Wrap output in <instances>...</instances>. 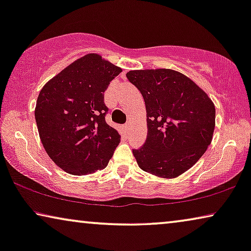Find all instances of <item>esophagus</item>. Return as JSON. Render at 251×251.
I'll return each instance as SVG.
<instances>
[{"mask_svg":"<svg viewBox=\"0 0 251 251\" xmlns=\"http://www.w3.org/2000/svg\"><path fill=\"white\" fill-rule=\"evenodd\" d=\"M125 129L126 130V131H129V129H130V122L126 123V125H125Z\"/></svg>","mask_w":251,"mask_h":251,"instance_id":"1","label":"esophagus"}]
</instances>
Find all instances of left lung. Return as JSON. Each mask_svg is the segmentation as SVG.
I'll return each mask as SVG.
<instances>
[{
  "instance_id": "left-lung-1",
  "label": "left lung",
  "mask_w": 251,
  "mask_h": 251,
  "mask_svg": "<svg viewBox=\"0 0 251 251\" xmlns=\"http://www.w3.org/2000/svg\"><path fill=\"white\" fill-rule=\"evenodd\" d=\"M126 78L146 106V142L132 151L139 168L162 178L184 174L210 145L214 102L191 78L174 70L130 71Z\"/></svg>"
}]
</instances>
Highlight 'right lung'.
<instances>
[{"label": "right lung", "instance_id": "obj_1", "mask_svg": "<svg viewBox=\"0 0 251 251\" xmlns=\"http://www.w3.org/2000/svg\"><path fill=\"white\" fill-rule=\"evenodd\" d=\"M122 70L97 53L85 54L46 83L35 120L50 159L71 175L107 167L121 136L105 121L104 92Z\"/></svg>", "mask_w": 251, "mask_h": 251}]
</instances>
